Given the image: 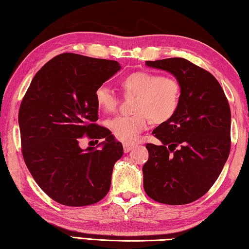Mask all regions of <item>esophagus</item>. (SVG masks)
<instances>
[{"mask_svg":"<svg viewBox=\"0 0 249 249\" xmlns=\"http://www.w3.org/2000/svg\"><path fill=\"white\" fill-rule=\"evenodd\" d=\"M134 144H129V142H124L123 147H124V151L125 153H128V151L132 150L134 148Z\"/></svg>","mask_w":249,"mask_h":249,"instance_id":"34e87169","label":"esophagus"}]
</instances>
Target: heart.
Here are the masks:
<instances>
[{
    "label": "heart",
    "mask_w": 249,
    "mask_h": 249,
    "mask_svg": "<svg viewBox=\"0 0 249 249\" xmlns=\"http://www.w3.org/2000/svg\"><path fill=\"white\" fill-rule=\"evenodd\" d=\"M126 96L136 95L133 115H121L108 121V127L119 141L134 142L140 134L153 123H163L178 111L181 100V87L178 80L170 75H160L150 71H136L121 81ZM95 103L105 113L116 112L119 96L113 90L100 86L94 92Z\"/></svg>",
    "instance_id": "obj_1"
}]
</instances>
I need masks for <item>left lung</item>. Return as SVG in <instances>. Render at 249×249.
Here are the masks:
<instances>
[{
	"label": "left lung",
	"mask_w": 249,
	"mask_h": 249,
	"mask_svg": "<svg viewBox=\"0 0 249 249\" xmlns=\"http://www.w3.org/2000/svg\"><path fill=\"white\" fill-rule=\"evenodd\" d=\"M175 75L181 87L176 114L153 130L142 166L147 196L163 204H188L215 182L231 150V108L212 73L183 58L146 61Z\"/></svg>",
	"instance_id": "left-lung-1"
}]
</instances>
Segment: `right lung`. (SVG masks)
I'll list each match as a JSON object with an SVG mask.
<instances>
[{"label": "right lung", "mask_w": 249, "mask_h": 249, "mask_svg": "<svg viewBox=\"0 0 249 249\" xmlns=\"http://www.w3.org/2000/svg\"><path fill=\"white\" fill-rule=\"evenodd\" d=\"M121 69L115 60L60 53L41 67L18 112L22 154L34 180L58 203L94 204L107 195L123 146L95 124V89ZM82 138H106L101 149L79 147Z\"/></svg>", "instance_id": "1"}]
</instances>
